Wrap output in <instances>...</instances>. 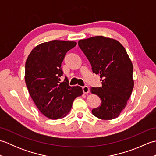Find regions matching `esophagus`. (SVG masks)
I'll return each mask as SVG.
<instances>
[{
	"instance_id": "obj_1",
	"label": "esophagus",
	"mask_w": 156,
	"mask_h": 156,
	"mask_svg": "<svg viewBox=\"0 0 156 156\" xmlns=\"http://www.w3.org/2000/svg\"><path fill=\"white\" fill-rule=\"evenodd\" d=\"M82 90H83L84 94H88V92H90V88H89L87 86H84V87H82Z\"/></svg>"
}]
</instances>
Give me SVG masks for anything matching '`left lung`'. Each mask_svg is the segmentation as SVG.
<instances>
[{
    "instance_id": "left-lung-1",
    "label": "left lung",
    "mask_w": 156,
    "mask_h": 156,
    "mask_svg": "<svg viewBox=\"0 0 156 156\" xmlns=\"http://www.w3.org/2000/svg\"><path fill=\"white\" fill-rule=\"evenodd\" d=\"M78 45L90 62L92 72L100 74L102 81V87L90 88L102 101L101 106L92 109V114L102 120L118 117L134 87L133 66L125 48L104 36L81 39Z\"/></svg>"
}]
</instances>
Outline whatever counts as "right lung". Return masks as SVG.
Masks as SVG:
<instances>
[{
	"mask_svg": "<svg viewBox=\"0 0 156 156\" xmlns=\"http://www.w3.org/2000/svg\"><path fill=\"white\" fill-rule=\"evenodd\" d=\"M75 41L53 40L36 46L25 63L26 86L36 107L46 117L58 119L70 111L74 99L83 93L80 87H70L68 78L60 82L65 55Z\"/></svg>",
	"mask_w": 156,
	"mask_h": 156,
	"instance_id": "add662e5",
	"label": "right lung"
}]
</instances>
